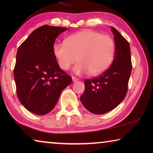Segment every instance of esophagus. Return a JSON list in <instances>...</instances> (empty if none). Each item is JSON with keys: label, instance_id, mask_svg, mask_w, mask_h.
Segmentation results:
<instances>
[{"label": "esophagus", "instance_id": "esophagus-1", "mask_svg": "<svg viewBox=\"0 0 153 153\" xmlns=\"http://www.w3.org/2000/svg\"><path fill=\"white\" fill-rule=\"evenodd\" d=\"M72 80H73L74 82H76L77 81H78L79 79L77 78L76 77H74V76H72Z\"/></svg>", "mask_w": 153, "mask_h": 153}]
</instances>
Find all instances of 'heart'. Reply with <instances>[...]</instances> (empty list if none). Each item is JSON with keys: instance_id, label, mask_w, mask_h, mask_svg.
<instances>
[{"instance_id": "b5f03b06", "label": "heart", "mask_w": 153, "mask_h": 153, "mask_svg": "<svg viewBox=\"0 0 153 153\" xmlns=\"http://www.w3.org/2000/svg\"><path fill=\"white\" fill-rule=\"evenodd\" d=\"M53 53L59 65L68 70L75 63L77 74H100L108 68L113 61L115 42L108 35L93 30H84L71 35L65 43H55Z\"/></svg>"}]
</instances>
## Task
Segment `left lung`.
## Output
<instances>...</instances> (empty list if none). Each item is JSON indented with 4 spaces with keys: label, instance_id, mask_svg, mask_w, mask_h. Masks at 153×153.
<instances>
[{
    "label": "left lung",
    "instance_id": "8db88e82",
    "mask_svg": "<svg viewBox=\"0 0 153 153\" xmlns=\"http://www.w3.org/2000/svg\"><path fill=\"white\" fill-rule=\"evenodd\" d=\"M111 30L115 45L113 63L101 75L85 80L80 97L84 107L98 115L113 110L125 98L132 69L129 42L115 28L111 27Z\"/></svg>",
    "mask_w": 153,
    "mask_h": 153
}]
</instances>
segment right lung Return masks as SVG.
<instances>
[{
	"label": "right lung",
	"mask_w": 153,
	"mask_h": 153,
	"mask_svg": "<svg viewBox=\"0 0 153 153\" xmlns=\"http://www.w3.org/2000/svg\"><path fill=\"white\" fill-rule=\"evenodd\" d=\"M67 27L45 25L30 33L17 52L13 75L18 98L25 108L43 115L50 112L72 82L53 53L56 37Z\"/></svg>",
	"instance_id": "add662e5"
}]
</instances>
